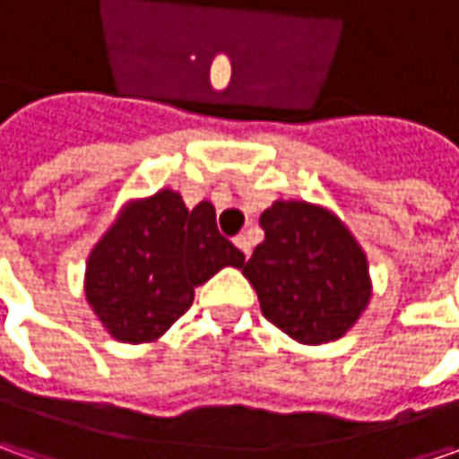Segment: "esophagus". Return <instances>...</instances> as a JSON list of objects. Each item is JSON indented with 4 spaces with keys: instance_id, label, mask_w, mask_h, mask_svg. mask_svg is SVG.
<instances>
[{
    "instance_id": "1",
    "label": "esophagus",
    "mask_w": 459,
    "mask_h": 459,
    "mask_svg": "<svg viewBox=\"0 0 459 459\" xmlns=\"http://www.w3.org/2000/svg\"><path fill=\"white\" fill-rule=\"evenodd\" d=\"M235 245H238L239 250H242V255H245V257L250 255V250H253V242H250V238H247L245 232H242V235H238V238H235Z\"/></svg>"
}]
</instances>
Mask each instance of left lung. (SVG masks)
<instances>
[{
	"mask_svg": "<svg viewBox=\"0 0 459 459\" xmlns=\"http://www.w3.org/2000/svg\"><path fill=\"white\" fill-rule=\"evenodd\" d=\"M265 239L242 265L263 316L304 344L340 340L370 301L368 260L332 212L275 202L260 214Z\"/></svg>",
	"mask_w": 459,
	"mask_h": 459,
	"instance_id": "1",
	"label": "left lung"
}]
</instances>
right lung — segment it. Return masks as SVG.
<instances>
[{
  "label": "right lung",
  "instance_id": "add662e5",
  "mask_svg": "<svg viewBox=\"0 0 459 459\" xmlns=\"http://www.w3.org/2000/svg\"><path fill=\"white\" fill-rule=\"evenodd\" d=\"M245 255L217 230L209 202L186 209L158 191L127 204L86 263V301L119 342H152L194 304V289Z\"/></svg>",
  "mask_w": 459,
  "mask_h": 459
}]
</instances>
